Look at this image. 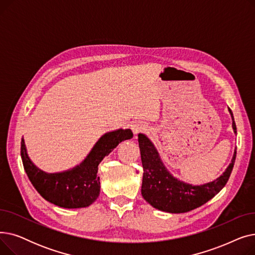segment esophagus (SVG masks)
<instances>
[{"label": "esophagus", "mask_w": 255, "mask_h": 255, "mask_svg": "<svg viewBox=\"0 0 255 255\" xmlns=\"http://www.w3.org/2000/svg\"><path fill=\"white\" fill-rule=\"evenodd\" d=\"M131 129H132V131H133V133H134V134H138L139 132H141L143 130V126L138 124V123H135V124L131 125Z\"/></svg>", "instance_id": "obj_1"}]
</instances>
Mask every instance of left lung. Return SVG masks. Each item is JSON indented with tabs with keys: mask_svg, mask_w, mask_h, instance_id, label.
I'll use <instances>...</instances> for the list:
<instances>
[{
	"mask_svg": "<svg viewBox=\"0 0 255 255\" xmlns=\"http://www.w3.org/2000/svg\"><path fill=\"white\" fill-rule=\"evenodd\" d=\"M233 128L237 133L234 115L229 109ZM141 163L143 168L141 195L152 207L168 213H185L205 205L225 186L232 173L237 151L232 163L215 181L193 186L173 178L160 160L154 144L144 134H138Z\"/></svg>",
	"mask_w": 255,
	"mask_h": 255,
	"instance_id": "8db88e82",
	"label": "left lung"
}]
</instances>
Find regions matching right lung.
<instances>
[{
  "instance_id": "1",
  "label": "right lung",
  "mask_w": 255,
  "mask_h": 255,
  "mask_svg": "<svg viewBox=\"0 0 255 255\" xmlns=\"http://www.w3.org/2000/svg\"><path fill=\"white\" fill-rule=\"evenodd\" d=\"M130 129H119L104 134L94 145L84 161L64 172L47 173L37 168L26 154L23 138L20 155L29 180L47 202L66 209L85 208L92 205L100 193L98 165L123 140L132 138Z\"/></svg>"
}]
</instances>
